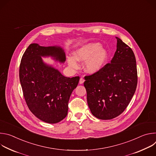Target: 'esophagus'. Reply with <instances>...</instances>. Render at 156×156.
<instances>
[{
    "mask_svg": "<svg viewBox=\"0 0 156 156\" xmlns=\"http://www.w3.org/2000/svg\"><path fill=\"white\" fill-rule=\"evenodd\" d=\"M84 82V78H81L80 79V81H79V83L80 84H82Z\"/></svg>",
    "mask_w": 156,
    "mask_h": 156,
    "instance_id": "obj_1",
    "label": "esophagus"
}]
</instances>
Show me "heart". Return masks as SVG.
<instances>
[{
  "mask_svg": "<svg viewBox=\"0 0 156 156\" xmlns=\"http://www.w3.org/2000/svg\"><path fill=\"white\" fill-rule=\"evenodd\" d=\"M108 59V53L99 42H91L83 46L73 53V57L68 58V63L73 69L78 68L77 62H84L86 73L93 75L101 71Z\"/></svg>",
  "mask_w": 156,
  "mask_h": 156,
  "instance_id": "1",
  "label": "heart"
}]
</instances>
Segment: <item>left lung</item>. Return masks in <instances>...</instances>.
Segmentation results:
<instances>
[{
  "label": "left lung",
  "mask_w": 156,
  "mask_h": 156,
  "mask_svg": "<svg viewBox=\"0 0 156 156\" xmlns=\"http://www.w3.org/2000/svg\"><path fill=\"white\" fill-rule=\"evenodd\" d=\"M110 63L97 73L86 76L84 86L92 114L101 120L120 115L134 95L138 82L136 62L132 49L120 38Z\"/></svg>",
  "instance_id": "8db88e82"
}]
</instances>
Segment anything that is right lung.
Listing matches in <instances>:
<instances>
[{
	"mask_svg": "<svg viewBox=\"0 0 156 156\" xmlns=\"http://www.w3.org/2000/svg\"><path fill=\"white\" fill-rule=\"evenodd\" d=\"M42 57H51L64 63L63 49L60 46L44 47L31 44L21 58L20 81L27 104L39 120L56 123L67 115L69 101L78 84L80 77H65Z\"/></svg>",
	"mask_w": 156,
	"mask_h": 156,
	"instance_id": "add662e5",
	"label": "right lung"
}]
</instances>
